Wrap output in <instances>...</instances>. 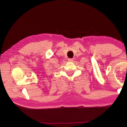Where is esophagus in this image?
I'll use <instances>...</instances> for the list:
<instances>
[{
    "label": "esophagus",
    "instance_id": "esophagus-1",
    "mask_svg": "<svg viewBox=\"0 0 127 127\" xmlns=\"http://www.w3.org/2000/svg\"><path fill=\"white\" fill-rule=\"evenodd\" d=\"M68 62H72L73 59H68Z\"/></svg>",
    "mask_w": 127,
    "mask_h": 127
}]
</instances>
